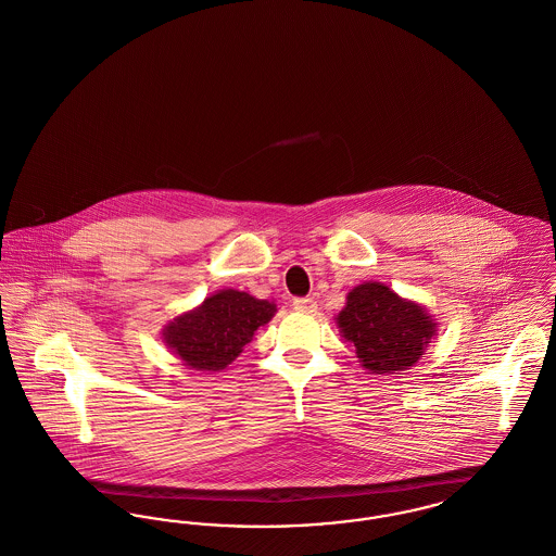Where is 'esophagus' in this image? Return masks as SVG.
Here are the masks:
<instances>
[{"instance_id":"34e87169","label":"esophagus","mask_w":556,"mask_h":556,"mask_svg":"<svg viewBox=\"0 0 556 556\" xmlns=\"http://www.w3.org/2000/svg\"><path fill=\"white\" fill-rule=\"evenodd\" d=\"M293 308L302 313H315L317 311V300L315 298H295Z\"/></svg>"}]
</instances>
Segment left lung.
<instances>
[{"mask_svg": "<svg viewBox=\"0 0 556 556\" xmlns=\"http://www.w3.org/2000/svg\"><path fill=\"white\" fill-rule=\"evenodd\" d=\"M336 318L342 338L354 344L363 367L372 375H400L417 365L438 336V323L421 304L400 298L379 281L350 291Z\"/></svg>", "mask_w": 556, "mask_h": 556, "instance_id": "obj_1", "label": "left lung"}]
</instances>
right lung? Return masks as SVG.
Segmentation results:
<instances>
[{
	"label": "right lung",
	"instance_id": "1",
	"mask_svg": "<svg viewBox=\"0 0 556 556\" xmlns=\"http://www.w3.org/2000/svg\"><path fill=\"white\" fill-rule=\"evenodd\" d=\"M275 313L277 306L268 300L245 291L220 290L164 325L162 340L189 369L220 370L238 358L254 331Z\"/></svg>",
	"mask_w": 556,
	"mask_h": 556
}]
</instances>
